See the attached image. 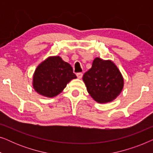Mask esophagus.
Masks as SVG:
<instances>
[{"label": "esophagus", "mask_w": 153, "mask_h": 153, "mask_svg": "<svg viewBox=\"0 0 153 153\" xmlns=\"http://www.w3.org/2000/svg\"><path fill=\"white\" fill-rule=\"evenodd\" d=\"M76 76H77V77H78V79H81V78H82V76H83V74L81 72L77 73Z\"/></svg>", "instance_id": "1"}]
</instances>
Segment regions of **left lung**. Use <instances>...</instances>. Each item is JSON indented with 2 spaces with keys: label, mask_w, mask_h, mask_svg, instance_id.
Instances as JSON below:
<instances>
[{
  "label": "left lung",
  "mask_w": 153,
  "mask_h": 153,
  "mask_svg": "<svg viewBox=\"0 0 153 153\" xmlns=\"http://www.w3.org/2000/svg\"><path fill=\"white\" fill-rule=\"evenodd\" d=\"M88 93L98 103L112 102L120 95L124 79L117 66L110 60L95 58L92 68L83 74Z\"/></svg>",
  "instance_id": "1"
}]
</instances>
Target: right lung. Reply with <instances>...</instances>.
I'll return each instance as SVG.
<instances>
[{
	"label": "right lung",
	"mask_w": 153,
	"mask_h": 153,
	"mask_svg": "<svg viewBox=\"0 0 153 153\" xmlns=\"http://www.w3.org/2000/svg\"><path fill=\"white\" fill-rule=\"evenodd\" d=\"M76 76L68 62L60 56H50L42 62L33 74V86L39 95L53 97L63 91Z\"/></svg>",
	"instance_id": "right-lung-1"
}]
</instances>
